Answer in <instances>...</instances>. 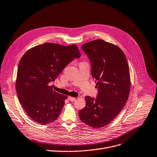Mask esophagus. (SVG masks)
Returning a JSON list of instances; mask_svg holds the SVG:
<instances>
[{
  "instance_id": "34e87169",
  "label": "esophagus",
  "mask_w": 157,
  "mask_h": 157,
  "mask_svg": "<svg viewBox=\"0 0 157 157\" xmlns=\"http://www.w3.org/2000/svg\"><path fill=\"white\" fill-rule=\"evenodd\" d=\"M68 99H69V101H75V99H76V98H74V97H72V96H69V98H68Z\"/></svg>"
}]
</instances>
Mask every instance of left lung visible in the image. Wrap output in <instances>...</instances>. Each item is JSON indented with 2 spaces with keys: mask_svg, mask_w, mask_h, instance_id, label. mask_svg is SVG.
<instances>
[{
  "mask_svg": "<svg viewBox=\"0 0 157 157\" xmlns=\"http://www.w3.org/2000/svg\"><path fill=\"white\" fill-rule=\"evenodd\" d=\"M91 63L96 82V99L85 98L86 105L78 112L81 121L94 128L109 124L128 101L131 88L129 69L124 53L116 45L101 39L82 45Z\"/></svg>",
  "mask_w": 157,
  "mask_h": 157,
  "instance_id": "8db88e82",
  "label": "left lung"
}]
</instances>
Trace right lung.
Here are the masks:
<instances>
[{"label":"right lung","mask_w":157,"mask_h":157,"mask_svg":"<svg viewBox=\"0 0 157 157\" xmlns=\"http://www.w3.org/2000/svg\"><path fill=\"white\" fill-rule=\"evenodd\" d=\"M80 56L76 45L55 43L37 45L24 54L18 64L16 90L23 109L34 121L46 124L58 118L67 96L53 90L50 83Z\"/></svg>","instance_id":"obj_1"}]
</instances>
